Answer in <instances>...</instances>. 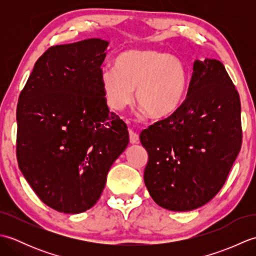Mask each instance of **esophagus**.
Segmentation results:
<instances>
[{"instance_id":"obj_1","label":"esophagus","mask_w":256,"mask_h":256,"mask_svg":"<svg viewBox=\"0 0 256 256\" xmlns=\"http://www.w3.org/2000/svg\"><path fill=\"white\" fill-rule=\"evenodd\" d=\"M128 135H130V143H131V144L138 143V135L136 133L132 131V130H130Z\"/></svg>"}]
</instances>
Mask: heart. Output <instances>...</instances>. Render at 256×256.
Listing matches in <instances>:
<instances>
[{
  "label": "heart",
  "instance_id": "1",
  "mask_svg": "<svg viewBox=\"0 0 256 256\" xmlns=\"http://www.w3.org/2000/svg\"><path fill=\"white\" fill-rule=\"evenodd\" d=\"M108 106L122 110L131 103L136 88V101L154 118L170 116L186 94L188 72L176 56L154 50L122 52L116 69H104L100 76Z\"/></svg>",
  "mask_w": 256,
  "mask_h": 256
}]
</instances>
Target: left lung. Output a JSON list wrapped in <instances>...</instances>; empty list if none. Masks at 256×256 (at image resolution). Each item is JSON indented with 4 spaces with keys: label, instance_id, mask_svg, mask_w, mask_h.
Segmentation results:
<instances>
[{
    "label": "left lung",
    "instance_id": "left-lung-1",
    "mask_svg": "<svg viewBox=\"0 0 256 256\" xmlns=\"http://www.w3.org/2000/svg\"><path fill=\"white\" fill-rule=\"evenodd\" d=\"M140 140L148 153L145 186L157 204L190 211L214 198L242 144L240 96L222 62L194 60L184 102Z\"/></svg>",
    "mask_w": 256,
    "mask_h": 256
}]
</instances>
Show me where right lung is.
Masks as SVG:
<instances>
[{"mask_svg":"<svg viewBox=\"0 0 256 256\" xmlns=\"http://www.w3.org/2000/svg\"><path fill=\"white\" fill-rule=\"evenodd\" d=\"M108 45L90 38L48 48L18 98V167L42 202L64 214L96 204L128 144L126 124L108 111L100 82Z\"/></svg>","mask_w":256,"mask_h":256,"instance_id":"add662e5","label":"right lung"}]
</instances>
